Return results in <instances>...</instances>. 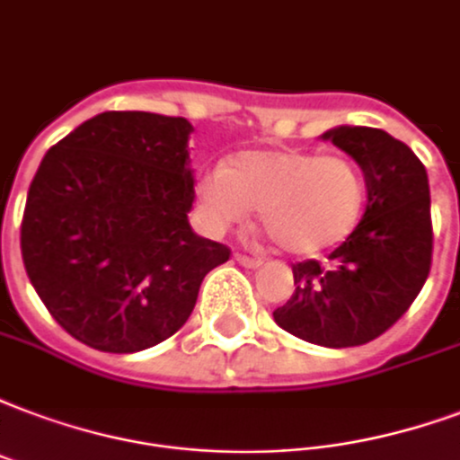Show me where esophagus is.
I'll return each mask as SVG.
<instances>
[{"label":"esophagus","mask_w":460,"mask_h":460,"mask_svg":"<svg viewBox=\"0 0 460 460\" xmlns=\"http://www.w3.org/2000/svg\"><path fill=\"white\" fill-rule=\"evenodd\" d=\"M234 259H237V261H240V264H243V267H247V269H259L261 264H264L261 259L247 257V254H234Z\"/></svg>","instance_id":"1"}]
</instances>
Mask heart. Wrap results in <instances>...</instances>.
Returning a JSON list of instances; mask_svg holds the SVG:
<instances>
[{
	"label": "heart",
	"mask_w": 460,
	"mask_h": 460,
	"mask_svg": "<svg viewBox=\"0 0 460 460\" xmlns=\"http://www.w3.org/2000/svg\"><path fill=\"white\" fill-rule=\"evenodd\" d=\"M196 199L203 223L223 233L252 208L288 254L310 257L332 250L361 223L364 172L347 157L305 150H244L208 169Z\"/></svg>",
	"instance_id": "b5f03b06"
}]
</instances>
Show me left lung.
I'll list each match as a JSON object with an SVG mask.
<instances>
[{"label": "left lung", "mask_w": 460, "mask_h": 460, "mask_svg": "<svg viewBox=\"0 0 460 460\" xmlns=\"http://www.w3.org/2000/svg\"><path fill=\"white\" fill-rule=\"evenodd\" d=\"M320 137L361 167L366 210L324 264H293L296 291L274 320L310 344L358 347L398 323L429 276V179L417 155L385 130L337 126Z\"/></svg>", "instance_id": "1"}]
</instances>
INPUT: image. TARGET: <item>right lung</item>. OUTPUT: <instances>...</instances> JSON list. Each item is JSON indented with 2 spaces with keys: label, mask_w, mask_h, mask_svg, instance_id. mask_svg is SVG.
Segmentation results:
<instances>
[{
  "label": "right lung",
  "mask_w": 460,
  "mask_h": 460,
  "mask_svg": "<svg viewBox=\"0 0 460 460\" xmlns=\"http://www.w3.org/2000/svg\"><path fill=\"white\" fill-rule=\"evenodd\" d=\"M186 119L106 111L46 152L31 181L21 254L65 332L133 354L184 327L203 276L230 250L189 226Z\"/></svg>",
  "instance_id": "add662e5"
}]
</instances>
